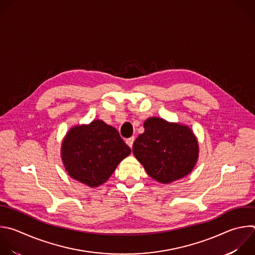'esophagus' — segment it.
I'll return each mask as SVG.
<instances>
[{"label":"esophagus","instance_id":"1","mask_svg":"<svg viewBox=\"0 0 255 255\" xmlns=\"http://www.w3.org/2000/svg\"><path fill=\"white\" fill-rule=\"evenodd\" d=\"M134 140H135V138H134L133 136L130 137V138H128V139H126V143H127V145H128L130 148H132L133 143H134Z\"/></svg>","mask_w":255,"mask_h":255}]
</instances>
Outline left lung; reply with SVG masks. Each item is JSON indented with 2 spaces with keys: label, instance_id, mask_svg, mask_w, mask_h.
I'll return each instance as SVG.
<instances>
[{
  "label": "left lung",
  "instance_id": "1",
  "mask_svg": "<svg viewBox=\"0 0 255 255\" xmlns=\"http://www.w3.org/2000/svg\"><path fill=\"white\" fill-rule=\"evenodd\" d=\"M144 129L132 150L150 177L170 183L191 172L198 158V143L187 126L152 117L144 122Z\"/></svg>",
  "mask_w": 255,
  "mask_h": 255
}]
</instances>
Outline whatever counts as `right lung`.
I'll use <instances>...</instances> for the list:
<instances>
[{"label":"right lung","instance_id":"add662e5","mask_svg":"<svg viewBox=\"0 0 255 255\" xmlns=\"http://www.w3.org/2000/svg\"><path fill=\"white\" fill-rule=\"evenodd\" d=\"M130 153L119 132L101 120L73 127L62 144V160L69 175L90 187L106 182Z\"/></svg>","mask_w":255,"mask_h":255}]
</instances>
